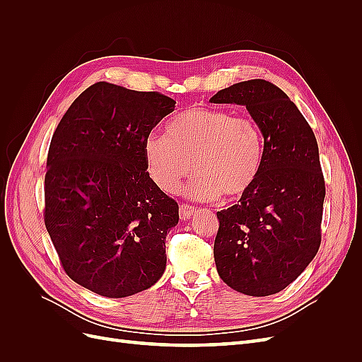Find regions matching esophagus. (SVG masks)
<instances>
[{"instance_id":"esophagus-1","label":"esophagus","mask_w":362,"mask_h":362,"mask_svg":"<svg viewBox=\"0 0 362 362\" xmlns=\"http://www.w3.org/2000/svg\"><path fill=\"white\" fill-rule=\"evenodd\" d=\"M194 213H196V208L192 205H181L180 206V217L182 218V221H187V218H190Z\"/></svg>"}]
</instances>
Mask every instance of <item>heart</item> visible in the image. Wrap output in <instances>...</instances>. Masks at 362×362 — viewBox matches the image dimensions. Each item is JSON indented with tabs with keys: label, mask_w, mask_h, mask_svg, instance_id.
<instances>
[{
	"label": "heart",
	"mask_w": 362,
	"mask_h": 362,
	"mask_svg": "<svg viewBox=\"0 0 362 362\" xmlns=\"http://www.w3.org/2000/svg\"><path fill=\"white\" fill-rule=\"evenodd\" d=\"M145 163L158 189L173 193L192 169L184 193L196 201L235 199L257 182L264 163V139L252 117L192 107L170 120L166 136L145 140Z\"/></svg>",
	"instance_id": "b5f03b06"
}]
</instances>
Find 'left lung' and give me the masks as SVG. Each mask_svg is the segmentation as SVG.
<instances>
[{
    "mask_svg": "<svg viewBox=\"0 0 362 362\" xmlns=\"http://www.w3.org/2000/svg\"><path fill=\"white\" fill-rule=\"evenodd\" d=\"M210 103L245 105L264 137L254 187L217 211V273L238 293H279L308 267L322 242L325 180L315 136L290 98L266 80L229 86Z\"/></svg>",
    "mask_w": 362,
    "mask_h": 362,
    "instance_id": "obj_1",
    "label": "left lung"
}]
</instances>
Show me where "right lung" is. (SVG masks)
<instances>
[{"label":"right lung","mask_w":362,"mask_h":362,"mask_svg":"<svg viewBox=\"0 0 362 362\" xmlns=\"http://www.w3.org/2000/svg\"><path fill=\"white\" fill-rule=\"evenodd\" d=\"M175 104L100 81L72 103L51 139L47 231L68 276L96 294L133 296L166 269L178 204L151 180L144 146Z\"/></svg>","instance_id":"right-lung-1"}]
</instances>
